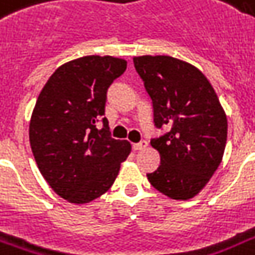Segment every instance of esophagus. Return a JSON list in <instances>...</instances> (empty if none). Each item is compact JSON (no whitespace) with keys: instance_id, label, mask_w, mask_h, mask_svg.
Instances as JSON below:
<instances>
[{"instance_id":"obj_1","label":"esophagus","mask_w":255,"mask_h":255,"mask_svg":"<svg viewBox=\"0 0 255 255\" xmlns=\"http://www.w3.org/2000/svg\"><path fill=\"white\" fill-rule=\"evenodd\" d=\"M147 141L145 140H141L140 143H136L132 145V148H133V151H141V149H144V148H147Z\"/></svg>"}]
</instances>
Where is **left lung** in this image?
I'll return each instance as SVG.
<instances>
[{
    "label": "left lung",
    "instance_id": "obj_1",
    "mask_svg": "<svg viewBox=\"0 0 255 255\" xmlns=\"http://www.w3.org/2000/svg\"><path fill=\"white\" fill-rule=\"evenodd\" d=\"M151 96L156 128L168 132L151 140L160 165L148 181L173 200L200 193L221 164L228 120L214 88L190 63L168 55L133 58Z\"/></svg>",
    "mask_w": 255,
    "mask_h": 255
}]
</instances>
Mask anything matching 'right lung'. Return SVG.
I'll list each match as a JSON object with an SVG mask.
<instances>
[{
    "mask_svg": "<svg viewBox=\"0 0 255 255\" xmlns=\"http://www.w3.org/2000/svg\"><path fill=\"white\" fill-rule=\"evenodd\" d=\"M127 69L110 55H87L55 70L38 96L29 139L39 172L58 196L86 204L106 193L131 152L103 118L107 90ZM102 119L104 128L96 123Z\"/></svg>",
    "mask_w": 255,
    "mask_h": 255,
    "instance_id": "right-lung-1",
    "label": "right lung"
}]
</instances>
